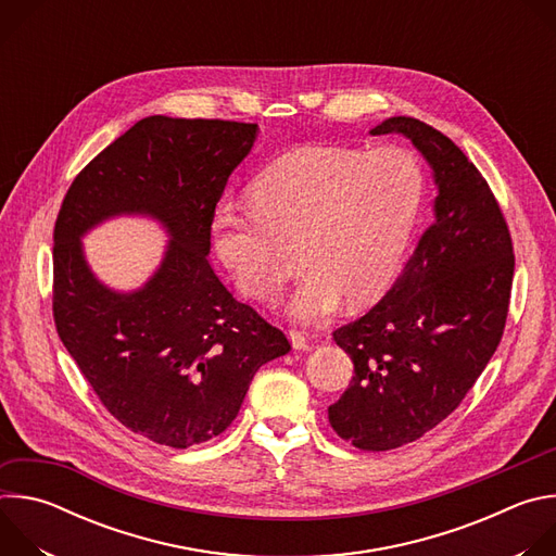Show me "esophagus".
I'll use <instances>...</instances> for the list:
<instances>
[{
	"mask_svg": "<svg viewBox=\"0 0 556 556\" xmlns=\"http://www.w3.org/2000/svg\"><path fill=\"white\" fill-rule=\"evenodd\" d=\"M288 337H290V343H292V348H294V350H301V352H305V350H312V348H314V345L309 343V339H307L303 332H296V330H292Z\"/></svg>",
	"mask_w": 556,
	"mask_h": 556,
	"instance_id": "1",
	"label": "esophagus"
}]
</instances>
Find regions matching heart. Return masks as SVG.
<instances>
[{
    "label": "heart",
    "instance_id": "1",
    "mask_svg": "<svg viewBox=\"0 0 556 556\" xmlns=\"http://www.w3.org/2000/svg\"><path fill=\"white\" fill-rule=\"evenodd\" d=\"M425 187L422 165L405 147L307 144L260 174L253 204H219L215 251L242 292L264 299L288 275L283 247L296 244L303 275L281 309L321 326L345 296L367 305L399 277Z\"/></svg>",
    "mask_w": 556,
    "mask_h": 556
}]
</instances>
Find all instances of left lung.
<instances>
[{
  "label": "left lung",
  "mask_w": 556,
  "mask_h": 556,
  "mask_svg": "<svg viewBox=\"0 0 556 556\" xmlns=\"http://www.w3.org/2000/svg\"><path fill=\"white\" fill-rule=\"evenodd\" d=\"M369 134L409 138L438 191L433 224L403 275L334 332L354 376L328 409L330 425L356 448L389 451L440 425L484 371L504 334L515 257L486 180L451 138L412 116Z\"/></svg>",
  "instance_id": "8db88e82"
}]
</instances>
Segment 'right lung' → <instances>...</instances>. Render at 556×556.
Listing matches in <instances>:
<instances>
[{
	"label": "right lung",
	"instance_id": "add662e5",
	"mask_svg": "<svg viewBox=\"0 0 556 556\" xmlns=\"http://www.w3.org/2000/svg\"><path fill=\"white\" fill-rule=\"evenodd\" d=\"M257 134L255 123L147 116L74 178L54 224L56 332L108 412L157 444L219 435L257 369L290 352L208 264L215 206ZM114 216H149L170 237L134 291L103 285L80 242Z\"/></svg>",
	"mask_w": 556,
	"mask_h": 556
}]
</instances>
